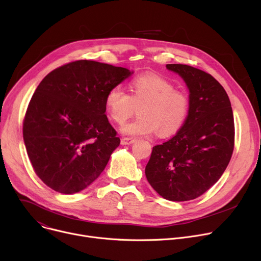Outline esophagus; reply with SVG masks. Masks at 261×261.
Returning a JSON list of instances; mask_svg holds the SVG:
<instances>
[{
	"label": "esophagus",
	"mask_w": 261,
	"mask_h": 261,
	"mask_svg": "<svg viewBox=\"0 0 261 261\" xmlns=\"http://www.w3.org/2000/svg\"><path fill=\"white\" fill-rule=\"evenodd\" d=\"M134 142H135L134 138H131V137H124V138H121L120 144L123 145V146H127V145H131V144H133Z\"/></svg>",
	"instance_id": "esophagus-1"
}]
</instances>
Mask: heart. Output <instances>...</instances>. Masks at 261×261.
I'll use <instances>...</instances> for the list:
<instances>
[{"mask_svg":"<svg viewBox=\"0 0 261 261\" xmlns=\"http://www.w3.org/2000/svg\"><path fill=\"white\" fill-rule=\"evenodd\" d=\"M130 95L123 87H112L106 96V109L117 124H124L136 108L138 116L121 127L126 135L161 136L176 133L186 123L190 111L189 95L164 77L153 74L133 79L129 85Z\"/></svg>","mask_w":261,"mask_h":261,"instance_id":"obj_1","label":"heart"}]
</instances>
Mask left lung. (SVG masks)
<instances>
[{
  "instance_id": "8db88e82",
  "label": "left lung",
  "mask_w": 261,
  "mask_h": 261,
  "mask_svg": "<svg viewBox=\"0 0 261 261\" xmlns=\"http://www.w3.org/2000/svg\"><path fill=\"white\" fill-rule=\"evenodd\" d=\"M189 90L190 111L179 131L153 147L146 177L162 197L172 201L197 198L215 185L234 149V117L229 96L209 73L181 64H168Z\"/></svg>"
}]
</instances>
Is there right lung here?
<instances>
[{
  "label": "right lung",
  "instance_id": "obj_1",
  "mask_svg": "<svg viewBox=\"0 0 261 261\" xmlns=\"http://www.w3.org/2000/svg\"><path fill=\"white\" fill-rule=\"evenodd\" d=\"M132 74L127 68L82 60L43 79L29 102L23 137L46 186L74 194L100 175L120 143L105 114L106 96Z\"/></svg>",
  "mask_w": 261,
  "mask_h": 261
}]
</instances>
